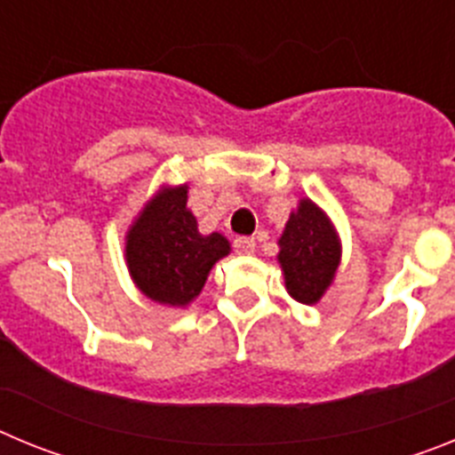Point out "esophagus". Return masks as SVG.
<instances>
[{"mask_svg": "<svg viewBox=\"0 0 455 455\" xmlns=\"http://www.w3.org/2000/svg\"><path fill=\"white\" fill-rule=\"evenodd\" d=\"M255 246L257 243L252 236H236L235 239V248L241 255H252V252H255Z\"/></svg>", "mask_w": 455, "mask_h": 455, "instance_id": "34e87169", "label": "esophagus"}]
</instances>
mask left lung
I'll use <instances>...</instances> for the list:
<instances>
[{
	"label": "left lung",
	"instance_id": "8db88e82",
	"mask_svg": "<svg viewBox=\"0 0 455 455\" xmlns=\"http://www.w3.org/2000/svg\"><path fill=\"white\" fill-rule=\"evenodd\" d=\"M284 283L299 303L312 305L323 296L339 264V243L331 220L312 200H300L280 236Z\"/></svg>",
	"mask_w": 455,
	"mask_h": 455
}]
</instances>
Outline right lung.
Returning a JSON list of instances; mask_svg holds the SVG:
<instances>
[{
	"mask_svg": "<svg viewBox=\"0 0 455 455\" xmlns=\"http://www.w3.org/2000/svg\"><path fill=\"white\" fill-rule=\"evenodd\" d=\"M230 252L223 235L203 236L187 209V187L159 193L127 235V264L148 299L187 305L204 287L209 268Z\"/></svg>",
	"mask_w": 455,
	"mask_h": 455,
	"instance_id": "right-lung-1",
	"label": "right lung"
}]
</instances>
